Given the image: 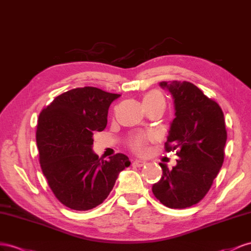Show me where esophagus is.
Returning a JSON list of instances; mask_svg holds the SVG:
<instances>
[{"label": "esophagus", "mask_w": 251, "mask_h": 251, "mask_svg": "<svg viewBox=\"0 0 251 251\" xmlns=\"http://www.w3.org/2000/svg\"><path fill=\"white\" fill-rule=\"evenodd\" d=\"M132 165L135 166V167H143V166L146 165V162L141 161V160H135V161L132 163Z\"/></svg>", "instance_id": "esophagus-1"}]
</instances>
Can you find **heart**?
I'll list each match as a JSON object with an SVG mask.
<instances>
[{"label":"heart","instance_id":"b5f03b06","mask_svg":"<svg viewBox=\"0 0 251 251\" xmlns=\"http://www.w3.org/2000/svg\"><path fill=\"white\" fill-rule=\"evenodd\" d=\"M143 104L144 107L153 106V105H162L165 107V99L160 91L152 90L149 91L143 98ZM152 139V135L150 133H137L134 134L129 142V147L135 153H143L145 151V146L149 140Z\"/></svg>","mask_w":251,"mask_h":251}]
</instances>
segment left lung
<instances>
[{
    "label": "left lung",
    "instance_id": "8db88e82",
    "mask_svg": "<svg viewBox=\"0 0 251 251\" xmlns=\"http://www.w3.org/2000/svg\"><path fill=\"white\" fill-rule=\"evenodd\" d=\"M160 86L173 96L176 109L165 150H177L178 159L173 169L160 163L163 176L153 184L152 192L163 205L181 209L201 201L223 165L224 113L192 83L161 82Z\"/></svg>",
    "mask_w": 251,
    "mask_h": 251
}]
</instances>
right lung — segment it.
Returning a JSON list of instances; mask_svg holds the SVG:
<instances>
[{
	"instance_id": "right-lung-1",
	"label": "right lung",
	"mask_w": 251,
	"mask_h": 251,
	"mask_svg": "<svg viewBox=\"0 0 251 251\" xmlns=\"http://www.w3.org/2000/svg\"><path fill=\"white\" fill-rule=\"evenodd\" d=\"M119 97L89 86L75 88L40 113L35 138L43 175L70 209L85 211L103 203L119 174L130 165L123 153L105 161L92 151V135L105 129L109 106Z\"/></svg>"
}]
</instances>
